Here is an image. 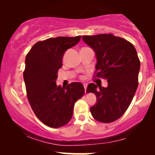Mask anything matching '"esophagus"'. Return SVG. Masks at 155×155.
Segmentation results:
<instances>
[{
    "label": "esophagus",
    "instance_id": "esophagus-1",
    "mask_svg": "<svg viewBox=\"0 0 155 155\" xmlns=\"http://www.w3.org/2000/svg\"><path fill=\"white\" fill-rule=\"evenodd\" d=\"M84 90H85V92H86L87 90V83H84Z\"/></svg>",
    "mask_w": 155,
    "mask_h": 155
}]
</instances>
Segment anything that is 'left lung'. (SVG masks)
<instances>
[{"label":"left lung","mask_w":155,"mask_h":155,"mask_svg":"<svg viewBox=\"0 0 155 155\" xmlns=\"http://www.w3.org/2000/svg\"><path fill=\"white\" fill-rule=\"evenodd\" d=\"M82 39L95 52L93 76L108 81L107 87L88 85L87 92L97 97L90 112L98 122L110 123L120 118L131 104L138 85L139 58L130 42L111 33L84 35Z\"/></svg>","instance_id":"left-lung-1"}]
</instances>
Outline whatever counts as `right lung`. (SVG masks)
Wrapping results in <instances>:
<instances>
[{"mask_svg":"<svg viewBox=\"0 0 155 155\" xmlns=\"http://www.w3.org/2000/svg\"><path fill=\"white\" fill-rule=\"evenodd\" d=\"M80 39L81 35L48 38L35 44L26 55L23 76L28 101L38 120L53 128L68 123L74 104L84 93L79 82H72L66 87L55 82L64 52Z\"/></svg>","mask_w":155,"mask_h":155,"instance_id":"right-lung-1","label":"right lung"}]
</instances>
